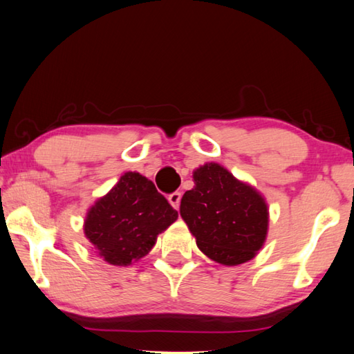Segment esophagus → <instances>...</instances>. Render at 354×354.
<instances>
[{"mask_svg":"<svg viewBox=\"0 0 354 354\" xmlns=\"http://www.w3.org/2000/svg\"><path fill=\"white\" fill-rule=\"evenodd\" d=\"M169 203L173 209L178 210L179 204H181V192H173L171 195H169Z\"/></svg>","mask_w":354,"mask_h":354,"instance_id":"esophagus-1","label":"esophagus"}]
</instances>
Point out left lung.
Wrapping results in <instances>:
<instances>
[{
    "label": "left lung",
    "instance_id": "left-lung-1",
    "mask_svg": "<svg viewBox=\"0 0 354 354\" xmlns=\"http://www.w3.org/2000/svg\"><path fill=\"white\" fill-rule=\"evenodd\" d=\"M195 187L181 199L179 213L207 258L233 267L253 259L268 233V205L261 193L221 164L193 171Z\"/></svg>",
    "mask_w": 354,
    "mask_h": 354
}]
</instances>
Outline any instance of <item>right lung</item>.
Returning a JSON list of instances; mask_svg holds the SVG:
<instances>
[{"instance_id":"right-lung-1","label":"right lung","mask_w":354,"mask_h":354,"mask_svg":"<svg viewBox=\"0 0 354 354\" xmlns=\"http://www.w3.org/2000/svg\"><path fill=\"white\" fill-rule=\"evenodd\" d=\"M176 219L178 212L150 179L127 171L87 210L84 234L102 261L127 267L149 254L158 234Z\"/></svg>"}]
</instances>
